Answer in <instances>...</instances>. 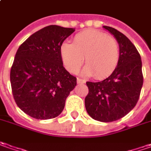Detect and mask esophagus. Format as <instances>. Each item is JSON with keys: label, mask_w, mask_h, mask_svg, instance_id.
Here are the masks:
<instances>
[{"label": "esophagus", "mask_w": 151, "mask_h": 151, "mask_svg": "<svg viewBox=\"0 0 151 151\" xmlns=\"http://www.w3.org/2000/svg\"><path fill=\"white\" fill-rule=\"evenodd\" d=\"M85 80H83V79H82V78H77V83H85Z\"/></svg>", "instance_id": "obj_1"}]
</instances>
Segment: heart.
<instances>
[{
  "instance_id": "heart-1",
  "label": "heart",
  "mask_w": 151,
  "mask_h": 151,
  "mask_svg": "<svg viewBox=\"0 0 151 151\" xmlns=\"http://www.w3.org/2000/svg\"><path fill=\"white\" fill-rule=\"evenodd\" d=\"M120 45L117 40L98 30H86L76 34L73 43L63 42L60 56L66 69L76 73L83 63L84 75H94L99 79L110 76L120 60Z\"/></svg>"
}]
</instances>
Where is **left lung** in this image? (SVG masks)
<instances>
[{"label":"left lung","mask_w":151,"mask_h":151,"mask_svg":"<svg viewBox=\"0 0 151 151\" xmlns=\"http://www.w3.org/2000/svg\"><path fill=\"white\" fill-rule=\"evenodd\" d=\"M120 45V60L115 71L100 82H87L85 108L93 119L113 122L125 116L136 105L143 85L142 62L138 50L125 35L104 26Z\"/></svg>","instance_id":"obj_1"}]
</instances>
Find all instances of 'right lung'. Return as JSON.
Returning <instances> with one entry per match:
<instances>
[{
  "label": "right lung",
  "mask_w": 151,
  "mask_h": 151,
  "mask_svg": "<svg viewBox=\"0 0 151 151\" xmlns=\"http://www.w3.org/2000/svg\"><path fill=\"white\" fill-rule=\"evenodd\" d=\"M75 31L47 26L30 36L19 47L10 79L17 106L31 117L49 119L58 116L77 78L66 70L60 47Z\"/></svg>",
  "instance_id": "right-lung-1"
}]
</instances>
